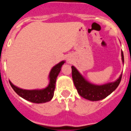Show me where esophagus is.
Listing matches in <instances>:
<instances>
[{"instance_id":"obj_1","label":"esophagus","mask_w":131,"mask_h":131,"mask_svg":"<svg viewBox=\"0 0 131 131\" xmlns=\"http://www.w3.org/2000/svg\"><path fill=\"white\" fill-rule=\"evenodd\" d=\"M67 61H68V63H71V62H72V60H71V59L70 58H67Z\"/></svg>"}]
</instances>
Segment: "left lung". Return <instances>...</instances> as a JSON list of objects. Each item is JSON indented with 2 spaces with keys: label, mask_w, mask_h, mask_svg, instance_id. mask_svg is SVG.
Instances as JSON below:
<instances>
[{
  "label": "left lung",
  "mask_w": 131,
  "mask_h": 131,
  "mask_svg": "<svg viewBox=\"0 0 131 131\" xmlns=\"http://www.w3.org/2000/svg\"><path fill=\"white\" fill-rule=\"evenodd\" d=\"M121 60L124 64V56L121 51ZM72 78L74 84L80 96L91 101H98L106 98L115 91L119 86L122 77V73L119 78L113 82L104 84H95L88 81L75 66H71Z\"/></svg>",
  "instance_id": "left-lung-1"
}]
</instances>
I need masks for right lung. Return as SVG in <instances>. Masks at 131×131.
Wrapping results in <instances>:
<instances>
[{
  "instance_id": "1",
  "label": "right lung",
  "mask_w": 131,
  "mask_h": 131,
  "mask_svg": "<svg viewBox=\"0 0 131 131\" xmlns=\"http://www.w3.org/2000/svg\"><path fill=\"white\" fill-rule=\"evenodd\" d=\"M64 63H66V61L63 60L55 65L52 68L48 75L49 83L47 86L44 89L27 90V89H21L16 86L10 81H9V82L12 89H14V91L18 94L19 96L25 100L31 102L36 103V104H42V103L47 102L50 101L54 96L56 79Z\"/></svg>"
}]
</instances>
